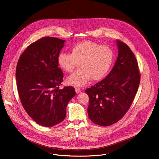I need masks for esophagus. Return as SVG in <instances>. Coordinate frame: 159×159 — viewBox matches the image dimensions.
<instances>
[{
	"mask_svg": "<svg viewBox=\"0 0 159 159\" xmlns=\"http://www.w3.org/2000/svg\"><path fill=\"white\" fill-rule=\"evenodd\" d=\"M75 91L77 93H79L80 92H81V89L79 88H75Z\"/></svg>",
	"mask_w": 159,
	"mask_h": 159,
	"instance_id": "34e87169",
	"label": "esophagus"
}]
</instances>
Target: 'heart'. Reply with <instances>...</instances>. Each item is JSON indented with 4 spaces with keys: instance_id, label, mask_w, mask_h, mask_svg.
Masks as SVG:
<instances>
[{
    "instance_id": "1",
    "label": "heart",
    "mask_w": 159,
    "mask_h": 159,
    "mask_svg": "<svg viewBox=\"0 0 159 159\" xmlns=\"http://www.w3.org/2000/svg\"><path fill=\"white\" fill-rule=\"evenodd\" d=\"M114 52L107 45L86 40L73 46L70 53L61 52L57 57V62L61 69L71 72L79 64V68L67 79L68 84L82 87L92 79L99 80L104 77L113 61Z\"/></svg>"
}]
</instances>
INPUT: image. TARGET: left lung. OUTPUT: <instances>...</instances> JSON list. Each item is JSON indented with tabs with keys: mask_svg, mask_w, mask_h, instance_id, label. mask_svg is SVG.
I'll return each instance as SVG.
<instances>
[{
	"mask_svg": "<svg viewBox=\"0 0 159 159\" xmlns=\"http://www.w3.org/2000/svg\"><path fill=\"white\" fill-rule=\"evenodd\" d=\"M116 43L119 53L113 68L105 79L85 91L89 100L88 116L102 126L113 125L126 113L140 83L134 53L120 40H117Z\"/></svg>",
	"mask_w": 159,
	"mask_h": 159,
	"instance_id": "obj_1",
	"label": "left lung"
}]
</instances>
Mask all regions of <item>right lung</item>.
<instances>
[{"instance_id":"1","label":"right lung","mask_w":159,"mask_h":159,"mask_svg":"<svg viewBox=\"0 0 159 159\" xmlns=\"http://www.w3.org/2000/svg\"><path fill=\"white\" fill-rule=\"evenodd\" d=\"M65 42L41 38L27 47L16 66V86L23 107L34 121L45 127L63 121L68 102L76 94L72 86L60 88L64 75L57 57Z\"/></svg>"}]
</instances>
